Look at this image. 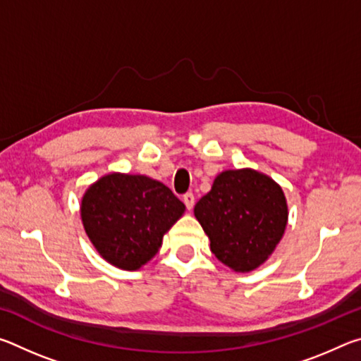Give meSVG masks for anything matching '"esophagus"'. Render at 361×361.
<instances>
[{
    "mask_svg": "<svg viewBox=\"0 0 361 361\" xmlns=\"http://www.w3.org/2000/svg\"><path fill=\"white\" fill-rule=\"evenodd\" d=\"M183 202H185V205H186V209H188V210H192L194 202H195L194 194H192V192H188V194L183 195Z\"/></svg>",
    "mask_w": 361,
    "mask_h": 361,
    "instance_id": "1",
    "label": "esophagus"
}]
</instances>
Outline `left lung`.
<instances>
[{
    "mask_svg": "<svg viewBox=\"0 0 361 361\" xmlns=\"http://www.w3.org/2000/svg\"><path fill=\"white\" fill-rule=\"evenodd\" d=\"M212 253L235 272L269 259L285 234L288 204L279 183L253 169L224 170L194 207Z\"/></svg>",
    "mask_w": 361,
    "mask_h": 361,
    "instance_id": "1",
    "label": "left lung"
}]
</instances>
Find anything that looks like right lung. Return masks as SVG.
<instances>
[{"mask_svg": "<svg viewBox=\"0 0 361 361\" xmlns=\"http://www.w3.org/2000/svg\"><path fill=\"white\" fill-rule=\"evenodd\" d=\"M186 207L164 183L113 172L92 183L81 199L85 234L103 259L138 271L154 258L164 234Z\"/></svg>", "mask_w": 361, "mask_h": 361, "instance_id": "right-lung-1", "label": "right lung"}]
</instances>
